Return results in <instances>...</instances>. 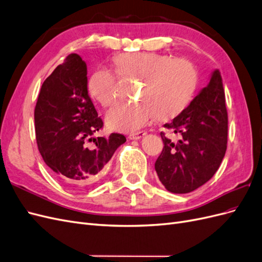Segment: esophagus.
I'll use <instances>...</instances> for the list:
<instances>
[{"mask_svg": "<svg viewBox=\"0 0 262 262\" xmlns=\"http://www.w3.org/2000/svg\"><path fill=\"white\" fill-rule=\"evenodd\" d=\"M145 136V132L143 131H140V132H137V133H131L130 136L128 137L130 140H140Z\"/></svg>", "mask_w": 262, "mask_h": 262, "instance_id": "esophagus-1", "label": "esophagus"}]
</instances>
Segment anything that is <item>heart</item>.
I'll use <instances>...</instances> for the list:
<instances>
[{"mask_svg":"<svg viewBox=\"0 0 262 262\" xmlns=\"http://www.w3.org/2000/svg\"><path fill=\"white\" fill-rule=\"evenodd\" d=\"M116 71L123 78L141 80L139 101L117 102L105 117L110 130L136 132L156 118L169 121L181 115L191 102L198 87V72L187 59H172L168 54L133 52L118 55ZM91 97L108 107L117 96V80L108 69L97 68L87 81Z\"/></svg>","mask_w":262,"mask_h":262,"instance_id":"obj_1","label":"heart"}]
</instances>
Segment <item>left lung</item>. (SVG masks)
I'll return each mask as SVG.
<instances>
[{
	"label": "left lung",
	"mask_w": 262,
	"mask_h": 262,
	"mask_svg": "<svg viewBox=\"0 0 262 262\" xmlns=\"http://www.w3.org/2000/svg\"><path fill=\"white\" fill-rule=\"evenodd\" d=\"M166 129L178 133L173 143L161 132L164 147L155 162L162 184L172 193H188L209 181L219 169L227 147V110L219 70Z\"/></svg>",
	"instance_id": "left-lung-1"
}]
</instances>
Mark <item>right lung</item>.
I'll return each instance as SVG.
<instances>
[{
	"label": "right lung",
	"instance_id": "add662e5",
	"mask_svg": "<svg viewBox=\"0 0 262 262\" xmlns=\"http://www.w3.org/2000/svg\"><path fill=\"white\" fill-rule=\"evenodd\" d=\"M87 91V67L72 53L46 78L35 107L38 149L45 163L75 190L96 182L125 137L91 138L102 128ZM93 141L89 146L86 141Z\"/></svg>",
	"mask_w": 262,
	"mask_h": 262
}]
</instances>
